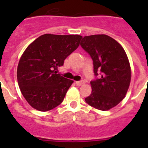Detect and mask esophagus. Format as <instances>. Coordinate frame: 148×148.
Masks as SVG:
<instances>
[{"instance_id": "34e87169", "label": "esophagus", "mask_w": 148, "mask_h": 148, "mask_svg": "<svg viewBox=\"0 0 148 148\" xmlns=\"http://www.w3.org/2000/svg\"><path fill=\"white\" fill-rule=\"evenodd\" d=\"M76 84H77V86H82L85 84V82L84 81H78V82H76Z\"/></svg>"}]
</instances>
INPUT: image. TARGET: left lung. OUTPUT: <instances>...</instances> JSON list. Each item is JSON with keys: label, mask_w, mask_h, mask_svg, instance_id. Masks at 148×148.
Masks as SVG:
<instances>
[{"label": "left lung", "mask_w": 148, "mask_h": 148, "mask_svg": "<svg viewBox=\"0 0 148 148\" xmlns=\"http://www.w3.org/2000/svg\"><path fill=\"white\" fill-rule=\"evenodd\" d=\"M82 47L93 60L97 79L90 82L92 93L85 101L97 110L107 111L125 98L131 81L129 59L122 46L105 34L86 36L81 41Z\"/></svg>", "instance_id": "obj_1"}]
</instances>
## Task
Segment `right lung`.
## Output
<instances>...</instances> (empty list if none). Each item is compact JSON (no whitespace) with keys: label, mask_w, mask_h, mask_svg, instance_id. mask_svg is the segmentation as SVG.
<instances>
[{"label":"right lung","mask_w":148,"mask_h":148,"mask_svg":"<svg viewBox=\"0 0 148 148\" xmlns=\"http://www.w3.org/2000/svg\"><path fill=\"white\" fill-rule=\"evenodd\" d=\"M80 35L44 34L29 44L19 60L17 79L33 108L46 112L63 102L73 80L56 74L65 59L79 46Z\"/></svg>","instance_id":"obj_1"}]
</instances>
